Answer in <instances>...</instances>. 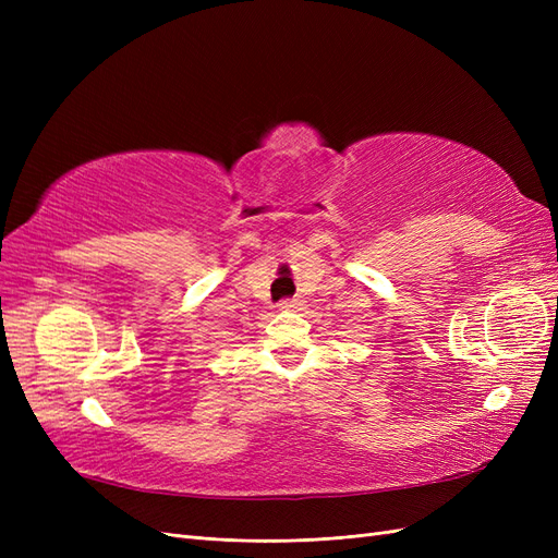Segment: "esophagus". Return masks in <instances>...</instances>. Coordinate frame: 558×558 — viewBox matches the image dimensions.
<instances>
[{
  "label": "esophagus",
  "mask_w": 558,
  "mask_h": 558,
  "mask_svg": "<svg viewBox=\"0 0 558 558\" xmlns=\"http://www.w3.org/2000/svg\"><path fill=\"white\" fill-rule=\"evenodd\" d=\"M300 305L302 302L300 300H295V298H283V300H279V310L281 312H295V310H300Z\"/></svg>",
  "instance_id": "esophagus-1"
}]
</instances>
